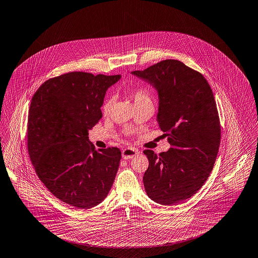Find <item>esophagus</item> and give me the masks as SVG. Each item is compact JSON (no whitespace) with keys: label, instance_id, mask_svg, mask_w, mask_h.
<instances>
[{"label":"esophagus","instance_id":"obj_1","mask_svg":"<svg viewBox=\"0 0 258 258\" xmlns=\"http://www.w3.org/2000/svg\"><path fill=\"white\" fill-rule=\"evenodd\" d=\"M139 154V151L133 148H126L122 151V158L124 160H130Z\"/></svg>","mask_w":258,"mask_h":258}]
</instances>
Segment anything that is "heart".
<instances>
[{
    "instance_id": "1",
    "label": "heart",
    "mask_w": 258,
    "mask_h": 258,
    "mask_svg": "<svg viewBox=\"0 0 258 258\" xmlns=\"http://www.w3.org/2000/svg\"><path fill=\"white\" fill-rule=\"evenodd\" d=\"M131 96H132V98H133V100H134L135 105L138 104V103H141V102L147 101V100H151L149 93H148L146 90L141 89V88L132 91V92H131ZM112 104H113L112 98H107V99H105V101H104V103H103V106H102V111H103L104 114H108V113L110 112L111 107H112Z\"/></svg>"
}]
</instances>
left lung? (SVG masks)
<instances>
[{
	"label": "left lung",
	"instance_id": "1",
	"mask_svg": "<svg viewBox=\"0 0 258 258\" xmlns=\"http://www.w3.org/2000/svg\"><path fill=\"white\" fill-rule=\"evenodd\" d=\"M131 74L157 91V122L171 146L159 155L144 151L146 192L162 205L179 203L203 186L218 155L221 127L211 87L202 74L171 59Z\"/></svg>",
	"mask_w": 258,
	"mask_h": 258
}]
</instances>
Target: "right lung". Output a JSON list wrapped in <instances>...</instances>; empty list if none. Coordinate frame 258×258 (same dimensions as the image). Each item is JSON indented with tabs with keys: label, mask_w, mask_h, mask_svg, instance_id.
Instances as JSON below:
<instances>
[{
	"label": "right lung",
	"mask_w": 258,
	"mask_h": 258,
	"mask_svg": "<svg viewBox=\"0 0 258 258\" xmlns=\"http://www.w3.org/2000/svg\"><path fill=\"white\" fill-rule=\"evenodd\" d=\"M120 78L72 72L43 83L31 99L27 120L31 163L47 189L77 209L101 203L116 176L120 150L96 152L89 130L102 117L106 91Z\"/></svg>",
	"instance_id": "1"
}]
</instances>
